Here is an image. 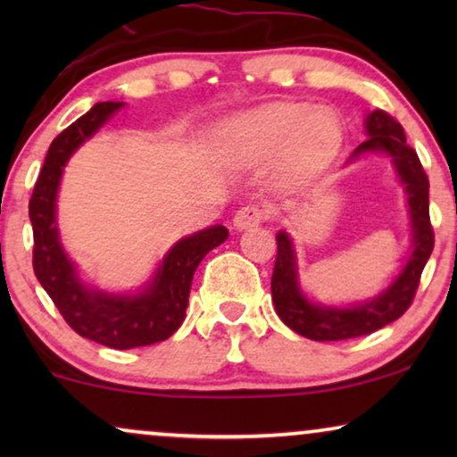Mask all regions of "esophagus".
I'll return each mask as SVG.
<instances>
[{
	"mask_svg": "<svg viewBox=\"0 0 457 457\" xmlns=\"http://www.w3.org/2000/svg\"><path fill=\"white\" fill-rule=\"evenodd\" d=\"M268 218V210L264 208V205L260 204H247L243 205V208L237 210V214L233 218V224L235 228H249V227H255V224L264 222Z\"/></svg>",
	"mask_w": 457,
	"mask_h": 457,
	"instance_id": "1",
	"label": "esophagus"
}]
</instances>
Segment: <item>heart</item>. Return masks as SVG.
Masks as SVG:
<instances>
[{
    "label": "heart",
    "mask_w": 457,
    "mask_h": 457,
    "mask_svg": "<svg viewBox=\"0 0 457 457\" xmlns=\"http://www.w3.org/2000/svg\"><path fill=\"white\" fill-rule=\"evenodd\" d=\"M220 137L230 162L255 164L285 152L287 168L305 174L333 158L341 145V127L324 110L278 104L228 118Z\"/></svg>",
    "instance_id": "heart-1"
}]
</instances>
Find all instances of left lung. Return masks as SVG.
<instances>
[{"mask_svg": "<svg viewBox=\"0 0 457 457\" xmlns=\"http://www.w3.org/2000/svg\"><path fill=\"white\" fill-rule=\"evenodd\" d=\"M368 139L355 147L352 158L383 152L391 158L402 185L408 193L411 230V255L397 278L370 302L352 308L312 303L299 289L293 241L285 230L277 235V262L272 270V302L277 314L297 335L312 341H343L370 335L397 320L414 302L420 274L435 247V233L428 216V177L418 154L405 143L403 127L383 110H374L366 118Z\"/></svg>", "mask_w": 457, "mask_h": 457, "instance_id": "left-lung-1", "label": "left lung"}]
</instances>
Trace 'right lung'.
Wrapping results in <instances>:
<instances>
[{
  "label": "right lung",
  "mask_w": 457,
  "mask_h": 457,
  "mask_svg": "<svg viewBox=\"0 0 457 457\" xmlns=\"http://www.w3.org/2000/svg\"><path fill=\"white\" fill-rule=\"evenodd\" d=\"M122 102H102L62 130L49 145L33 197L29 218L33 224V270L43 289L74 333L112 349H133L164 341L185 320L191 280L204 255L227 241L222 224L185 237L160 262L147 287L135 295H116L80 283L77 266L60 243L55 224V197L62 172L71 155L97 133Z\"/></svg>",
  "instance_id": "add662e5"
}]
</instances>
